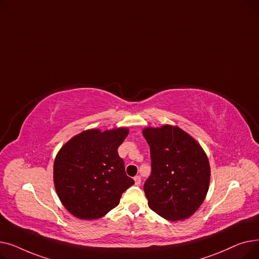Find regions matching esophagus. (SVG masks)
Returning a JSON list of instances; mask_svg holds the SVG:
<instances>
[{
    "mask_svg": "<svg viewBox=\"0 0 259 259\" xmlns=\"http://www.w3.org/2000/svg\"><path fill=\"white\" fill-rule=\"evenodd\" d=\"M134 182H135V185H140V184H141V182H142V180H141V176H140V175L134 176Z\"/></svg>",
    "mask_w": 259,
    "mask_h": 259,
    "instance_id": "obj_1",
    "label": "esophagus"
}]
</instances>
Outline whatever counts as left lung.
<instances>
[{
  "instance_id": "8db88e82",
  "label": "left lung",
  "mask_w": 259,
  "mask_h": 259,
  "mask_svg": "<svg viewBox=\"0 0 259 259\" xmlns=\"http://www.w3.org/2000/svg\"><path fill=\"white\" fill-rule=\"evenodd\" d=\"M143 134L151 155V174L144 185L149 208L171 222L188 219L209 190L210 165L205 151L176 126L148 127Z\"/></svg>"
}]
</instances>
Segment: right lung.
I'll return each mask as SVG.
<instances>
[{
  "label": "right lung",
  "instance_id": "obj_1",
  "mask_svg": "<svg viewBox=\"0 0 259 259\" xmlns=\"http://www.w3.org/2000/svg\"><path fill=\"white\" fill-rule=\"evenodd\" d=\"M128 133V128L86 130L57 154L54 187L64 207L77 219H101L118 205L121 194L134 184L117 153Z\"/></svg>",
  "mask_w": 259,
  "mask_h": 259
}]
</instances>
